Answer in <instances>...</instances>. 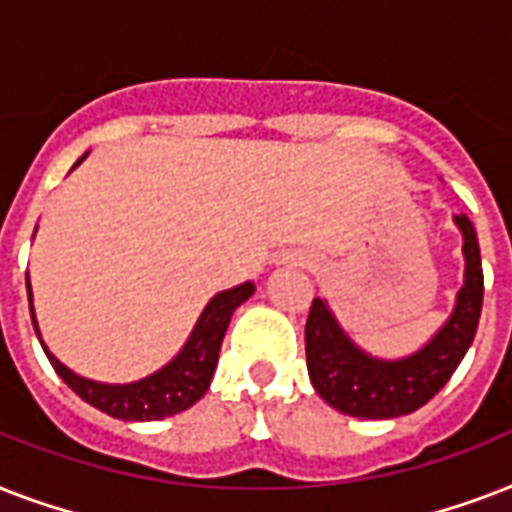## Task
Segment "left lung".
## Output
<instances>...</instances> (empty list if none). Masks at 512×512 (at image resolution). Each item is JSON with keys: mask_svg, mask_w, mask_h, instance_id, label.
<instances>
[{"mask_svg": "<svg viewBox=\"0 0 512 512\" xmlns=\"http://www.w3.org/2000/svg\"><path fill=\"white\" fill-rule=\"evenodd\" d=\"M465 236V287L446 327L404 361H377L342 335L327 303L316 297L305 321V358L316 393L337 412L364 420H390L417 412L444 388L476 337L484 305V268L468 217H454Z\"/></svg>", "mask_w": 512, "mask_h": 512, "instance_id": "left-lung-1", "label": "left lung"}]
</instances>
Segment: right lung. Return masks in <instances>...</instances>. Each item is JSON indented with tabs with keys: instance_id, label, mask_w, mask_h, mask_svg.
<instances>
[{
	"instance_id": "obj_1",
	"label": "right lung",
	"mask_w": 512,
	"mask_h": 512,
	"mask_svg": "<svg viewBox=\"0 0 512 512\" xmlns=\"http://www.w3.org/2000/svg\"><path fill=\"white\" fill-rule=\"evenodd\" d=\"M26 289L28 300H31L28 276ZM252 292H255V284L247 281L241 287H233L228 292H220V295L212 297L207 308H204V313H201L199 324L193 329L191 340L185 342L183 353L172 364L164 366L162 372L151 374L146 380L132 382V385H103V382L84 380V377H79V374H74L71 369L60 364L58 358L52 356L44 345L42 348L47 353V358H50L52 369L60 374V380L66 382L76 396L84 398L90 406H95V409L111 414L116 420H162V417L185 412L188 406L196 404L207 393L209 380L215 374L225 329L231 324L233 311L244 300H249ZM31 321H34V308H31ZM36 335H39V329H36Z\"/></svg>"
}]
</instances>
